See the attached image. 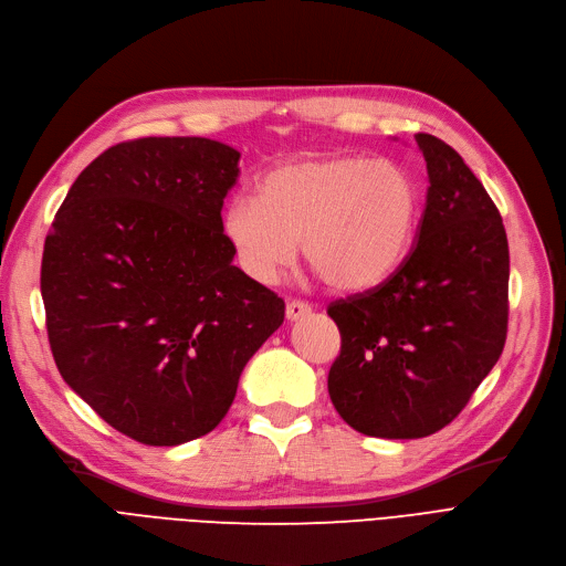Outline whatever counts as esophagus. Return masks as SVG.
Wrapping results in <instances>:
<instances>
[{
	"mask_svg": "<svg viewBox=\"0 0 566 566\" xmlns=\"http://www.w3.org/2000/svg\"><path fill=\"white\" fill-rule=\"evenodd\" d=\"M306 315H311V306L306 302H287L285 306V318L290 323H297L302 318H306Z\"/></svg>",
	"mask_w": 566,
	"mask_h": 566,
	"instance_id": "esophagus-1",
	"label": "esophagus"
}]
</instances>
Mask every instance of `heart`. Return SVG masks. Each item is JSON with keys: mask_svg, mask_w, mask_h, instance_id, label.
Returning <instances> with one entry per match:
<instances>
[{"mask_svg": "<svg viewBox=\"0 0 566 566\" xmlns=\"http://www.w3.org/2000/svg\"><path fill=\"white\" fill-rule=\"evenodd\" d=\"M420 190L409 169L361 155L287 160L260 178L258 197L234 195L222 237L248 276L274 283L297 258L336 292L369 290L409 255Z\"/></svg>", "mask_w": 566, "mask_h": 566, "instance_id": "b5f03b06", "label": "heart"}]
</instances>
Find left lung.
<instances>
[{
    "instance_id": "1",
    "label": "left lung",
    "mask_w": 566,
    "mask_h": 566,
    "mask_svg": "<svg viewBox=\"0 0 566 566\" xmlns=\"http://www.w3.org/2000/svg\"><path fill=\"white\" fill-rule=\"evenodd\" d=\"M416 144L429 188L413 251L386 283L327 308L342 332L329 399L353 429L380 439L439 432L506 342L502 216L458 150L432 134Z\"/></svg>"
}]
</instances>
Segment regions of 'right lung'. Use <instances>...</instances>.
I'll list each match as a JSON object with an SVG mask.
<instances>
[{
	"label": "right lung",
	"instance_id": "add662e5",
	"mask_svg": "<svg viewBox=\"0 0 566 566\" xmlns=\"http://www.w3.org/2000/svg\"><path fill=\"white\" fill-rule=\"evenodd\" d=\"M241 153L148 137L90 163L43 245L41 297L62 378L148 446L209 434L285 302L234 266L222 199Z\"/></svg>",
	"mask_w": 566,
	"mask_h": 566
}]
</instances>
